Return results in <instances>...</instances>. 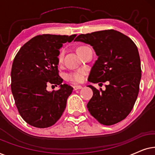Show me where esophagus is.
Masks as SVG:
<instances>
[{"label": "esophagus", "instance_id": "34e87169", "mask_svg": "<svg viewBox=\"0 0 155 155\" xmlns=\"http://www.w3.org/2000/svg\"><path fill=\"white\" fill-rule=\"evenodd\" d=\"M82 87L81 85H75L73 86V89L74 90H80V89H82Z\"/></svg>", "mask_w": 155, "mask_h": 155}]
</instances>
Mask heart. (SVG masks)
I'll use <instances>...</instances> for the list:
<instances>
[{
    "instance_id": "1",
    "label": "heart",
    "mask_w": 155,
    "mask_h": 155,
    "mask_svg": "<svg viewBox=\"0 0 155 155\" xmlns=\"http://www.w3.org/2000/svg\"><path fill=\"white\" fill-rule=\"evenodd\" d=\"M84 47V46H80V47H78L77 49V51H80V49H82V48ZM63 53L61 52L58 56V62L59 63H61L63 61ZM85 73H86L85 70L80 69L75 72H73V73H69L68 75H67V78H68V79L70 80V81H71L73 82H82L84 80Z\"/></svg>"
}]
</instances>
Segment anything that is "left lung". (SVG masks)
I'll return each instance as SVG.
<instances>
[{"instance_id":"8db88e82","label":"left lung","mask_w":155,"mask_h":155,"mask_svg":"<svg viewBox=\"0 0 155 155\" xmlns=\"http://www.w3.org/2000/svg\"><path fill=\"white\" fill-rule=\"evenodd\" d=\"M75 41L90 44L98 56L89 81L109 82L105 90L88 85L93 91L87 105L88 111L105 126L121 121L133 109L140 90L142 71L136 45L126 35L114 29L80 35Z\"/></svg>"}]
</instances>
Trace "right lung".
<instances>
[{
	"instance_id": "add662e5",
	"label": "right lung",
	"mask_w": 155,
	"mask_h": 155,
	"mask_svg": "<svg viewBox=\"0 0 155 155\" xmlns=\"http://www.w3.org/2000/svg\"><path fill=\"white\" fill-rule=\"evenodd\" d=\"M76 35H42L25 43L15 57L11 70V90L19 114L36 128L53 126L61 117L73 88L62 84L58 56L63 44L71 42ZM60 85L48 92V84Z\"/></svg>"
}]
</instances>
